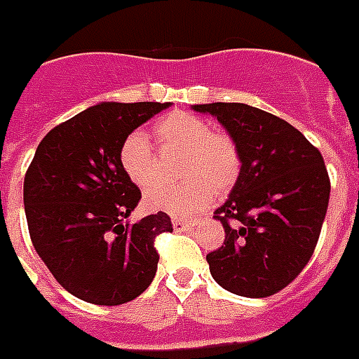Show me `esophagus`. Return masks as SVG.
<instances>
[{"label": "esophagus", "instance_id": "34e87169", "mask_svg": "<svg viewBox=\"0 0 359 359\" xmlns=\"http://www.w3.org/2000/svg\"><path fill=\"white\" fill-rule=\"evenodd\" d=\"M172 225H174L176 231H185V229L191 227V221L182 219V217H174V219H172Z\"/></svg>", "mask_w": 359, "mask_h": 359}]
</instances>
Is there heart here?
<instances>
[{
  "mask_svg": "<svg viewBox=\"0 0 359 359\" xmlns=\"http://www.w3.org/2000/svg\"><path fill=\"white\" fill-rule=\"evenodd\" d=\"M155 138L164 149L182 151V183H153L144 193V204L153 212L193 215L206 208L214 193H227L238 182L242 155L227 132L212 130L204 118L187 111H172L157 121ZM118 161L126 176L144 187L157 174V157L142 132H132L118 149Z\"/></svg>",
  "mask_w": 359,
  "mask_h": 359,
  "instance_id": "heart-1",
  "label": "heart"
}]
</instances>
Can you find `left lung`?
<instances>
[{
    "label": "left lung",
    "mask_w": 359,
    "mask_h": 359,
    "mask_svg": "<svg viewBox=\"0 0 359 359\" xmlns=\"http://www.w3.org/2000/svg\"><path fill=\"white\" fill-rule=\"evenodd\" d=\"M238 145L242 172L214 212L223 246L206 255L221 287L269 297L311 261L327 212L331 183L322 153L284 118L246 104H198Z\"/></svg>",
    "instance_id": "obj_1"
}]
</instances>
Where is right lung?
<instances>
[{"mask_svg": "<svg viewBox=\"0 0 359 359\" xmlns=\"http://www.w3.org/2000/svg\"><path fill=\"white\" fill-rule=\"evenodd\" d=\"M170 102H102L55 126L24 177V210L37 255L56 282L93 304L128 303L155 278V238L172 233L164 212L126 217L142 193L118 161L132 130Z\"/></svg>", "mask_w": 359, "mask_h": 359, "instance_id": "right-lung-1", "label": "right lung"}]
</instances>
